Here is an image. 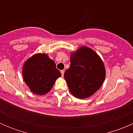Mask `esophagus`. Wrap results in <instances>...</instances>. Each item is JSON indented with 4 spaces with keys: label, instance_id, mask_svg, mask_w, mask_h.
Wrapping results in <instances>:
<instances>
[{
    "label": "esophagus",
    "instance_id": "34e87169",
    "mask_svg": "<svg viewBox=\"0 0 133 133\" xmlns=\"http://www.w3.org/2000/svg\"><path fill=\"white\" fill-rule=\"evenodd\" d=\"M61 73H62V76H64V70H62L61 71Z\"/></svg>",
    "mask_w": 133,
    "mask_h": 133
}]
</instances>
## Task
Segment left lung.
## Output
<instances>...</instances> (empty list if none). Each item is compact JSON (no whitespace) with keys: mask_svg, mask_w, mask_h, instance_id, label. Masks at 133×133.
Segmentation results:
<instances>
[{"mask_svg":"<svg viewBox=\"0 0 133 133\" xmlns=\"http://www.w3.org/2000/svg\"><path fill=\"white\" fill-rule=\"evenodd\" d=\"M105 77L104 63L90 48L83 46L71 56V65L64 78L72 95L83 99L93 95Z\"/></svg>","mask_w":133,"mask_h":133,"instance_id":"left-lung-1","label":"left lung"}]
</instances>
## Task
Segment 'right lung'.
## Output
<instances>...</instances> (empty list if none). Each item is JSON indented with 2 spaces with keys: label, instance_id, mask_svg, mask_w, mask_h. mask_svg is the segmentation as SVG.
<instances>
[{
  "label": "right lung",
  "instance_id": "1",
  "mask_svg": "<svg viewBox=\"0 0 133 133\" xmlns=\"http://www.w3.org/2000/svg\"><path fill=\"white\" fill-rule=\"evenodd\" d=\"M24 80L31 91L42 95L51 89L61 76L55 62L45 54H37L28 59L23 67Z\"/></svg>",
  "mask_w": 133,
  "mask_h": 133
}]
</instances>
